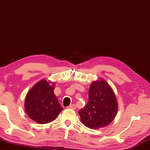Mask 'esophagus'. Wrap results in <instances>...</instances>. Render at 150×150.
<instances>
[{
    "mask_svg": "<svg viewBox=\"0 0 150 150\" xmlns=\"http://www.w3.org/2000/svg\"><path fill=\"white\" fill-rule=\"evenodd\" d=\"M69 109H76V105H74V104H72L71 105H69V106L68 107Z\"/></svg>",
    "mask_w": 150,
    "mask_h": 150,
    "instance_id": "esophagus-1",
    "label": "esophagus"
}]
</instances>
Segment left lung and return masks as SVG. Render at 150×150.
<instances>
[{
    "label": "left lung",
    "instance_id": "8db88e82",
    "mask_svg": "<svg viewBox=\"0 0 150 150\" xmlns=\"http://www.w3.org/2000/svg\"><path fill=\"white\" fill-rule=\"evenodd\" d=\"M117 102L112 88L105 79L92 82L87 105L78 111L81 121L91 129L109 125L117 113Z\"/></svg>",
    "mask_w": 150,
    "mask_h": 150
}]
</instances>
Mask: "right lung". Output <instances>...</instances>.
I'll return each mask as SVG.
<instances>
[{"label":"right lung","mask_w":150,"mask_h":150,"mask_svg":"<svg viewBox=\"0 0 150 150\" xmlns=\"http://www.w3.org/2000/svg\"><path fill=\"white\" fill-rule=\"evenodd\" d=\"M54 82L42 79L26 94L25 110L28 117L38 124H43L54 121L63 110L54 93Z\"/></svg>","instance_id":"obj_1"}]
</instances>
